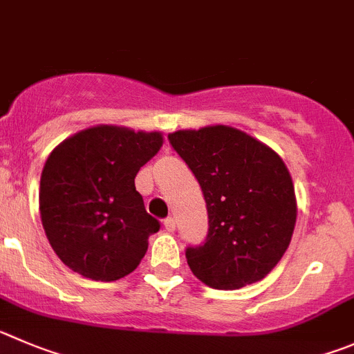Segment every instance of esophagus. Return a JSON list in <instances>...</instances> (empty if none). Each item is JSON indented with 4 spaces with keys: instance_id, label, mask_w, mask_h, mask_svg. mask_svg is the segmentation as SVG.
<instances>
[{
    "instance_id": "34e87169",
    "label": "esophagus",
    "mask_w": 354,
    "mask_h": 354,
    "mask_svg": "<svg viewBox=\"0 0 354 354\" xmlns=\"http://www.w3.org/2000/svg\"><path fill=\"white\" fill-rule=\"evenodd\" d=\"M164 227H166L167 232H174V229H176V220L173 216H167L164 220Z\"/></svg>"
}]
</instances>
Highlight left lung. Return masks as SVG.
Returning <instances> with one entry per match:
<instances>
[{
	"label": "left lung",
	"instance_id": "obj_1",
	"mask_svg": "<svg viewBox=\"0 0 354 354\" xmlns=\"http://www.w3.org/2000/svg\"><path fill=\"white\" fill-rule=\"evenodd\" d=\"M167 140L199 181L207 207L206 239L185 250L192 272L216 290L263 279L285 255L297 220L285 162L227 125L178 131Z\"/></svg>",
	"mask_w": 354,
	"mask_h": 354
}]
</instances>
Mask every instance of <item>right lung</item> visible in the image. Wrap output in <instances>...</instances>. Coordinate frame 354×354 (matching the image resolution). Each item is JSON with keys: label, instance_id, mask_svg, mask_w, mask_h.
<instances>
[{"label": "right lung", "instance_id": "1", "mask_svg": "<svg viewBox=\"0 0 354 354\" xmlns=\"http://www.w3.org/2000/svg\"><path fill=\"white\" fill-rule=\"evenodd\" d=\"M160 147V132L97 125L48 155L39 213L64 266L94 281H117L140 266L160 222L145 209L134 178Z\"/></svg>", "mask_w": 354, "mask_h": 354}]
</instances>
